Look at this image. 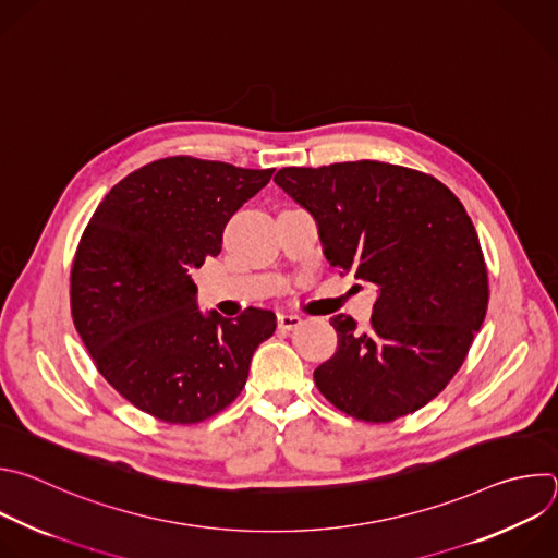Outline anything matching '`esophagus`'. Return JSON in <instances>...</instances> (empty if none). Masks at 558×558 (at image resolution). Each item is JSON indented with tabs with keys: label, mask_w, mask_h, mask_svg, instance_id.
<instances>
[{
	"label": "esophagus",
	"mask_w": 558,
	"mask_h": 558,
	"mask_svg": "<svg viewBox=\"0 0 558 558\" xmlns=\"http://www.w3.org/2000/svg\"><path fill=\"white\" fill-rule=\"evenodd\" d=\"M277 323H279V329H288L290 331V329L301 325V316H296V314H279Z\"/></svg>",
	"instance_id": "esophagus-1"
}]
</instances>
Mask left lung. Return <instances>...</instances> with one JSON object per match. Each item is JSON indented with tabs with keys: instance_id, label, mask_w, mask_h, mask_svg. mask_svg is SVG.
<instances>
[{
	"instance_id": "obj_1",
	"label": "left lung",
	"mask_w": 558,
	"mask_h": 558,
	"mask_svg": "<svg viewBox=\"0 0 558 558\" xmlns=\"http://www.w3.org/2000/svg\"><path fill=\"white\" fill-rule=\"evenodd\" d=\"M318 227L325 259L378 292L367 327L337 314L339 348L314 369L343 413L391 422L462 367L488 307V270L462 202L433 175L376 162L286 167L275 175Z\"/></svg>"
}]
</instances>
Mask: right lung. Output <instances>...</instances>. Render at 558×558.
<instances>
[{"mask_svg":"<svg viewBox=\"0 0 558 558\" xmlns=\"http://www.w3.org/2000/svg\"><path fill=\"white\" fill-rule=\"evenodd\" d=\"M272 171L191 156L149 162L105 195L78 242L70 275L78 337L102 378L162 422L195 424L229 407L275 333L270 310L202 314L191 279Z\"/></svg>","mask_w":558,"mask_h":558,"instance_id":"obj_1","label":"right lung"}]
</instances>
